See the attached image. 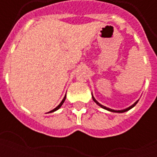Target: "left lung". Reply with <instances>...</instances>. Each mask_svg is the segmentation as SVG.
Returning <instances> with one entry per match:
<instances>
[{
  "instance_id": "1",
  "label": "left lung",
  "mask_w": 157,
  "mask_h": 157,
  "mask_svg": "<svg viewBox=\"0 0 157 157\" xmlns=\"http://www.w3.org/2000/svg\"><path fill=\"white\" fill-rule=\"evenodd\" d=\"M92 99H93V101H94V102H95L96 103L98 104V105L100 106L101 108L106 109V110H108V111H110V112H113V113H124V112H126V111H128L129 109H131L132 108H134V107H135V106L136 105V103L138 102V101H136V102H135V103L133 104V105H131V106H130V107H128V108H127V109H123V110H113V109H109V108H107V107H105V106H103V105H102V104H100V103H99V102H98V101H97V100H96L95 98H94V97H93V96H92Z\"/></svg>"
}]
</instances>
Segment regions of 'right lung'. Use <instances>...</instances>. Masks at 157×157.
Returning a JSON list of instances; mask_svg holds the SVG:
<instances>
[{
    "instance_id": "1",
    "label": "right lung",
    "mask_w": 157,
    "mask_h": 157,
    "mask_svg": "<svg viewBox=\"0 0 157 157\" xmlns=\"http://www.w3.org/2000/svg\"><path fill=\"white\" fill-rule=\"evenodd\" d=\"M65 98H66V94H65V98H63V100H62V101H61V102H60V103H59V105L57 106V107H56V108H55V109H53V110H51V111H50V112H49V113L55 112V111H56V110H58V109H59V108H60V107H61L62 104H63V103H64V102H65Z\"/></svg>"
}]
</instances>
